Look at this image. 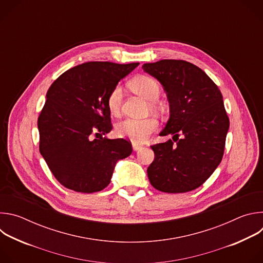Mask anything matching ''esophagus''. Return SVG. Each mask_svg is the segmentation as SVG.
<instances>
[{
  "instance_id": "esophagus-1",
  "label": "esophagus",
  "mask_w": 263,
  "mask_h": 263,
  "mask_svg": "<svg viewBox=\"0 0 263 263\" xmlns=\"http://www.w3.org/2000/svg\"><path fill=\"white\" fill-rule=\"evenodd\" d=\"M132 146H133V149H134V151H138V149H140V148L142 147V145H141V144L136 143V142H133V143H132Z\"/></svg>"
}]
</instances>
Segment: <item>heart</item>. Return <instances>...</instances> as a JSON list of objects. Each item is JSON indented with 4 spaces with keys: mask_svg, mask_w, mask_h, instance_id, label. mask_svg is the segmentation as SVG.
Segmentation results:
<instances>
[{
    "mask_svg": "<svg viewBox=\"0 0 263 263\" xmlns=\"http://www.w3.org/2000/svg\"><path fill=\"white\" fill-rule=\"evenodd\" d=\"M129 86L132 91L149 101L148 106L151 109L161 110L163 108V105L157 101L160 95V85L153 77L140 74V76H137L130 81ZM122 100L123 89L120 85H117L110 90L106 101L108 110L111 115H120ZM157 128L158 121L153 117H148L142 120L127 119L117 125V133L118 135L129 138L137 143L143 142L154 131H156Z\"/></svg>",
    "mask_w": 263,
    "mask_h": 263,
    "instance_id": "b5f03b06",
    "label": "heart"
}]
</instances>
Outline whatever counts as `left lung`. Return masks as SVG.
<instances>
[{"instance_id":"left-lung-1","label":"left lung","mask_w":263,"mask_h":263,"mask_svg":"<svg viewBox=\"0 0 263 263\" xmlns=\"http://www.w3.org/2000/svg\"><path fill=\"white\" fill-rule=\"evenodd\" d=\"M142 68L167 93L171 116L160 135H174L151 146L155 158L146 171L148 180L163 193L194 191L222 159L230 122L221 92L204 70L184 60L164 59Z\"/></svg>"}]
</instances>
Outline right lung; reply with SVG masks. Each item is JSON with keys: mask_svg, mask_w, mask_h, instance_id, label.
I'll use <instances>...</instances> for the list:
<instances>
[{"mask_svg": "<svg viewBox=\"0 0 263 263\" xmlns=\"http://www.w3.org/2000/svg\"><path fill=\"white\" fill-rule=\"evenodd\" d=\"M139 63L85 62L53 82L39 117L40 152L57 181L91 194L110 183L120 159L132 153L126 139H108L112 130L107 96Z\"/></svg>", "mask_w": 263, "mask_h": 263, "instance_id": "right-lung-1", "label": "right lung"}]
</instances>
